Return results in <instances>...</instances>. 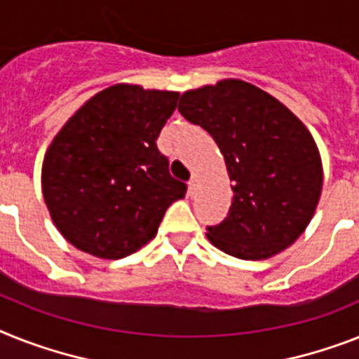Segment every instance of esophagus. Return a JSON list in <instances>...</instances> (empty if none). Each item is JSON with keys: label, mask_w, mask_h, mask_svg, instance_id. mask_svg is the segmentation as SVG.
Listing matches in <instances>:
<instances>
[{"label": "esophagus", "mask_w": 359, "mask_h": 359, "mask_svg": "<svg viewBox=\"0 0 359 359\" xmlns=\"http://www.w3.org/2000/svg\"><path fill=\"white\" fill-rule=\"evenodd\" d=\"M196 189H198V180L196 177H191V182H189V194H196Z\"/></svg>", "instance_id": "obj_1"}]
</instances>
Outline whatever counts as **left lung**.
<instances>
[{"label":"left lung","mask_w":359,"mask_h":359,"mask_svg":"<svg viewBox=\"0 0 359 359\" xmlns=\"http://www.w3.org/2000/svg\"><path fill=\"white\" fill-rule=\"evenodd\" d=\"M177 109L211 133L235 182L229 215L207 227L209 242L244 260L292 245L323 187L321 156L306 126L275 97L236 79L185 91Z\"/></svg>","instance_id":"left-lung-1"}]
</instances>
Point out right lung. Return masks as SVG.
<instances>
[{
	"label": "right lung",
	"instance_id": "obj_1",
	"mask_svg": "<svg viewBox=\"0 0 359 359\" xmlns=\"http://www.w3.org/2000/svg\"><path fill=\"white\" fill-rule=\"evenodd\" d=\"M180 93L115 84L93 95L49 144L41 192L56 229L76 250L123 259L156 236L187 185L156 139Z\"/></svg>",
	"mask_w": 359,
	"mask_h": 359
}]
</instances>
